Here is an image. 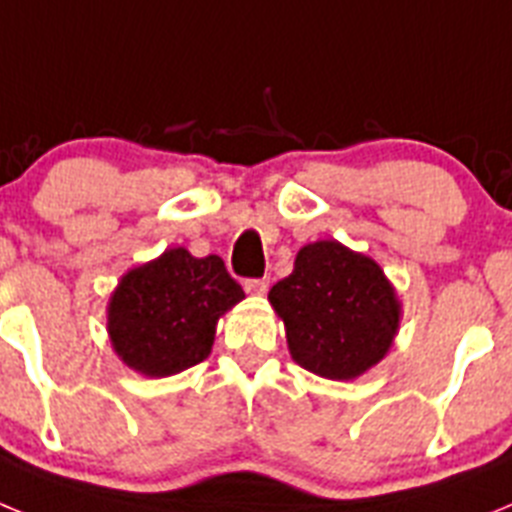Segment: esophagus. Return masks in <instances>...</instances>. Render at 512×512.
Listing matches in <instances>:
<instances>
[{
  "instance_id": "34e87169",
  "label": "esophagus",
  "mask_w": 512,
  "mask_h": 512,
  "mask_svg": "<svg viewBox=\"0 0 512 512\" xmlns=\"http://www.w3.org/2000/svg\"><path fill=\"white\" fill-rule=\"evenodd\" d=\"M243 287H246V292H251V295H266V289H269V279H246L243 282Z\"/></svg>"
}]
</instances>
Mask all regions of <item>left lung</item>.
Here are the masks:
<instances>
[{
  "instance_id": "1",
  "label": "left lung",
  "mask_w": 512,
  "mask_h": 512,
  "mask_svg": "<svg viewBox=\"0 0 512 512\" xmlns=\"http://www.w3.org/2000/svg\"><path fill=\"white\" fill-rule=\"evenodd\" d=\"M289 354L325 379H354L390 351L400 302L379 264L338 241L300 248L295 269L269 292Z\"/></svg>"
}]
</instances>
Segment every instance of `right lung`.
<instances>
[{"label": "right lung", "mask_w": 512, "mask_h": 512, "mask_svg": "<svg viewBox=\"0 0 512 512\" xmlns=\"http://www.w3.org/2000/svg\"><path fill=\"white\" fill-rule=\"evenodd\" d=\"M243 297L220 256L194 259L187 248H169L120 279L107 333L122 364L171 377L210 356L217 320Z\"/></svg>", "instance_id": "1"}]
</instances>
